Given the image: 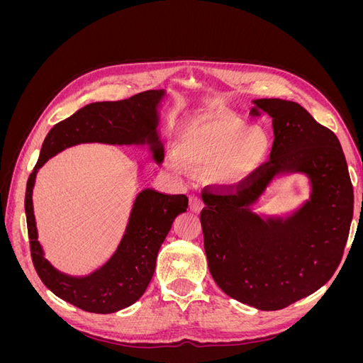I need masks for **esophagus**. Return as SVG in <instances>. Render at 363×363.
Returning <instances> with one entry per match:
<instances>
[{
  "label": "esophagus",
  "instance_id": "34e87169",
  "mask_svg": "<svg viewBox=\"0 0 363 363\" xmlns=\"http://www.w3.org/2000/svg\"><path fill=\"white\" fill-rule=\"evenodd\" d=\"M189 204H191V211H194V212H200L201 208H203V206H204L203 199H201L200 195H192Z\"/></svg>",
  "mask_w": 363,
  "mask_h": 363
}]
</instances>
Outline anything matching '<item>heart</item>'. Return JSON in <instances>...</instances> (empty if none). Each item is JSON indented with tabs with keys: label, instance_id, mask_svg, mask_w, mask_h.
Returning <instances> with one entry per match:
<instances>
[{
	"label": "heart",
	"instance_id": "heart-1",
	"mask_svg": "<svg viewBox=\"0 0 363 363\" xmlns=\"http://www.w3.org/2000/svg\"><path fill=\"white\" fill-rule=\"evenodd\" d=\"M177 155L167 159L175 174L189 169L212 168L221 162L225 180H242L265 160L269 139L260 128H248L239 121L201 116L186 124L175 139Z\"/></svg>",
	"mask_w": 363,
	"mask_h": 363
}]
</instances>
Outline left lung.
Masks as SVG:
<instances>
[{
    "mask_svg": "<svg viewBox=\"0 0 363 363\" xmlns=\"http://www.w3.org/2000/svg\"><path fill=\"white\" fill-rule=\"evenodd\" d=\"M252 103L251 116L272 119L269 160L236 184L206 186L200 221L218 286L256 309L279 311L332 279L344 256L354 195L342 147L330 128L294 101ZM286 170L310 175L311 201L284 222H263L247 206L274 174Z\"/></svg>",
    "mask_w": 363,
    "mask_h": 363,
    "instance_id": "8db88e82",
    "label": "left lung"
}]
</instances>
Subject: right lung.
<instances>
[{
  "mask_svg": "<svg viewBox=\"0 0 363 363\" xmlns=\"http://www.w3.org/2000/svg\"><path fill=\"white\" fill-rule=\"evenodd\" d=\"M163 91H147L128 100L101 101L82 107L60 121L47 135L35 169L26 189V216L31 260L43 284L59 298L92 313H112L138 301L145 292L156 268L160 245L177 215L188 208L184 194L169 195L155 189L142 191L130 215L127 232L112 259L86 277L67 276L43 257L38 242L31 192L36 172L59 151L82 142L104 144H142L148 140L155 159L162 162L157 142L156 107Z\"/></svg>",
  "mask_w": 363,
  "mask_h": 363,
  "instance_id": "1",
  "label": "right lung"
}]
</instances>
